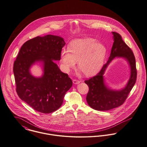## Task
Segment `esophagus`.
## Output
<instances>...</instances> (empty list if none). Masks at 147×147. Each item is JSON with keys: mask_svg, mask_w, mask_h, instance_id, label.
<instances>
[{"mask_svg": "<svg viewBox=\"0 0 147 147\" xmlns=\"http://www.w3.org/2000/svg\"><path fill=\"white\" fill-rule=\"evenodd\" d=\"M80 81H79V80H73V83L74 84H79V83H80Z\"/></svg>", "mask_w": 147, "mask_h": 147, "instance_id": "1", "label": "esophagus"}]
</instances>
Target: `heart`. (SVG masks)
<instances>
[{
    "label": "heart",
    "mask_w": 147,
    "mask_h": 147,
    "mask_svg": "<svg viewBox=\"0 0 147 147\" xmlns=\"http://www.w3.org/2000/svg\"><path fill=\"white\" fill-rule=\"evenodd\" d=\"M107 49L100 42L93 38H85L72 40L68 45V49H62L60 53L61 62L64 71H69L74 67L76 60L78 66L86 76L98 72L102 66Z\"/></svg>",
    "instance_id": "1"
}]
</instances>
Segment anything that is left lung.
Segmentation results:
<instances>
[{
    "label": "left lung",
    "mask_w": 147,
    "mask_h": 147,
    "mask_svg": "<svg viewBox=\"0 0 147 147\" xmlns=\"http://www.w3.org/2000/svg\"><path fill=\"white\" fill-rule=\"evenodd\" d=\"M112 34L114 42L107 63L103 66L97 75L85 81L89 88L86 98L87 103L90 107L98 111L111 110L121 106L136 80L137 72L133 52L122 40L119 34L115 32H112ZM115 57H122L125 59L131 69V75L127 84L124 88L119 90L111 89L105 82L104 76L108 65Z\"/></svg>",
    "instance_id": "8db88e82"
}]
</instances>
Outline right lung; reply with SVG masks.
Returning <instances> with one entry per match:
<instances>
[{"instance_id": "obj_1", "label": "right lung", "mask_w": 147, "mask_h": 147, "mask_svg": "<svg viewBox=\"0 0 147 147\" xmlns=\"http://www.w3.org/2000/svg\"><path fill=\"white\" fill-rule=\"evenodd\" d=\"M58 36H37L21 47L13 65L16 92L21 99L34 109L43 113L57 110L63 102L72 81L53 61H59L65 45ZM39 63L43 70L40 77L33 76L30 68Z\"/></svg>"}]
</instances>
